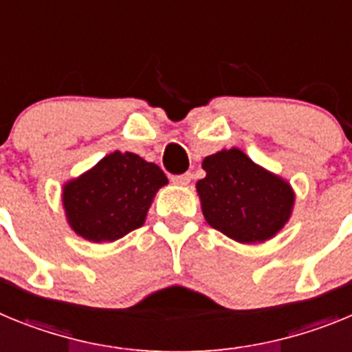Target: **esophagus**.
I'll return each mask as SVG.
<instances>
[{
  "label": "esophagus",
  "mask_w": 352,
  "mask_h": 352,
  "mask_svg": "<svg viewBox=\"0 0 352 352\" xmlns=\"http://www.w3.org/2000/svg\"><path fill=\"white\" fill-rule=\"evenodd\" d=\"M190 173H185V174H174V176H170V182L174 183V185H179V186H186L188 183H190Z\"/></svg>",
  "instance_id": "1"
}]
</instances>
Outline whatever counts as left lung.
Instances as JSON below:
<instances>
[{"mask_svg": "<svg viewBox=\"0 0 352 352\" xmlns=\"http://www.w3.org/2000/svg\"><path fill=\"white\" fill-rule=\"evenodd\" d=\"M197 194L206 222L239 243H263L287 223L294 192L280 176L254 164L238 148L203 160Z\"/></svg>", "mask_w": 352, "mask_h": 352, "instance_id": "left-lung-1", "label": "left lung"}]
</instances>
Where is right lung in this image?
I'll return each instance as SVG.
<instances>
[{
    "mask_svg": "<svg viewBox=\"0 0 352 352\" xmlns=\"http://www.w3.org/2000/svg\"><path fill=\"white\" fill-rule=\"evenodd\" d=\"M164 170L130 151H114L63 186L65 214L74 232L93 243L116 241L144 223Z\"/></svg>",
    "mask_w": 352,
    "mask_h": 352,
    "instance_id": "1",
    "label": "right lung"
}]
</instances>
